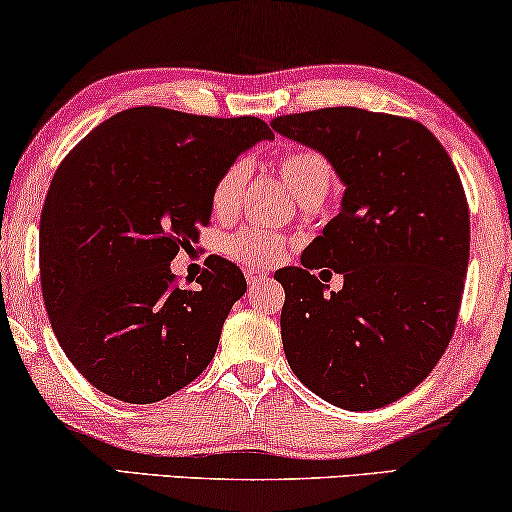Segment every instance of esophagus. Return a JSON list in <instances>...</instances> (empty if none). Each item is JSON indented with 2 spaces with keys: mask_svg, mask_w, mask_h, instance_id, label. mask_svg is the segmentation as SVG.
<instances>
[{
  "mask_svg": "<svg viewBox=\"0 0 512 512\" xmlns=\"http://www.w3.org/2000/svg\"><path fill=\"white\" fill-rule=\"evenodd\" d=\"M246 280H248V285H262L264 280H266V271L264 269H255V266H250V269H246Z\"/></svg>",
  "mask_w": 512,
  "mask_h": 512,
  "instance_id": "esophagus-1",
  "label": "esophagus"
}]
</instances>
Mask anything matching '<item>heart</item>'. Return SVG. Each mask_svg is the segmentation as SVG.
Instances as JSON below:
<instances>
[{
  "label": "heart",
  "instance_id": "obj_1",
  "mask_svg": "<svg viewBox=\"0 0 512 512\" xmlns=\"http://www.w3.org/2000/svg\"><path fill=\"white\" fill-rule=\"evenodd\" d=\"M278 171L301 206L322 204L334 183V169L327 157L313 148H292L278 157ZM250 176L248 162L234 160L220 171L211 187V208L215 215L236 211ZM222 253L241 264H273L287 253L283 236L257 227H243L222 241Z\"/></svg>",
  "mask_w": 512,
  "mask_h": 512
}]
</instances>
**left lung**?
Returning <instances> with one entry per match:
<instances>
[{"mask_svg":"<svg viewBox=\"0 0 512 512\" xmlns=\"http://www.w3.org/2000/svg\"><path fill=\"white\" fill-rule=\"evenodd\" d=\"M271 127L320 150L345 185L301 266L276 273L285 357L308 390L345 410H376L413 392L455 334L469 269L462 181L422 122L352 106L280 115ZM344 273L324 291L310 271Z\"/></svg>","mask_w":512,"mask_h":512,"instance_id":"left-lung-1","label":"left lung"}]
</instances>
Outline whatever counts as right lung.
<instances>
[{"instance_id":"add662e5","label":"right lung","mask_w":512,"mask_h":512,"mask_svg":"<svg viewBox=\"0 0 512 512\" xmlns=\"http://www.w3.org/2000/svg\"><path fill=\"white\" fill-rule=\"evenodd\" d=\"M264 120L160 106L122 111L57 167L41 211L43 304L64 355L99 392L155 403L201 376L246 278L208 257L183 290L169 264L211 225V187Z\"/></svg>"}]
</instances>
